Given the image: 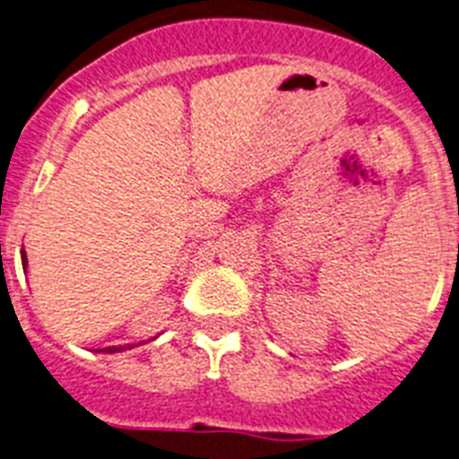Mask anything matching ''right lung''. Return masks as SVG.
Returning a JSON list of instances; mask_svg holds the SVG:
<instances>
[{
    "mask_svg": "<svg viewBox=\"0 0 459 459\" xmlns=\"http://www.w3.org/2000/svg\"><path fill=\"white\" fill-rule=\"evenodd\" d=\"M21 259H22V271L27 268V256H25V249L21 252ZM121 350H130V345H111V348H102L98 352H107V354H114V352H121Z\"/></svg>",
    "mask_w": 459,
    "mask_h": 459,
    "instance_id": "obj_1",
    "label": "right lung"
}]
</instances>
